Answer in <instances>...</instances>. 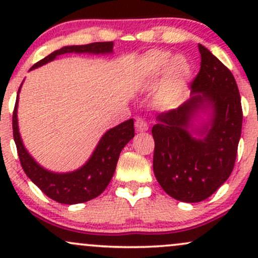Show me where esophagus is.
I'll use <instances>...</instances> for the list:
<instances>
[{
	"mask_svg": "<svg viewBox=\"0 0 258 258\" xmlns=\"http://www.w3.org/2000/svg\"><path fill=\"white\" fill-rule=\"evenodd\" d=\"M135 127L138 132H146L148 131V128H149V125H148V122L144 119H142V117H137L135 122Z\"/></svg>",
	"mask_w": 258,
	"mask_h": 258,
	"instance_id": "esophagus-1",
	"label": "esophagus"
}]
</instances>
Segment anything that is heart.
Here are the masks:
<instances>
[{
  "instance_id": "obj_1",
  "label": "heart",
  "mask_w": 258,
  "mask_h": 258,
  "mask_svg": "<svg viewBox=\"0 0 258 258\" xmlns=\"http://www.w3.org/2000/svg\"><path fill=\"white\" fill-rule=\"evenodd\" d=\"M142 69L149 78L155 79L165 70L159 98L167 106L177 105L183 99L184 92L193 74L190 63L182 55L172 58L168 51L154 49L142 59Z\"/></svg>"
}]
</instances>
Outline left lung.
<instances>
[{
  "label": "left lung",
  "mask_w": 258,
  "mask_h": 258,
  "mask_svg": "<svg viewBox=\"0 0 258 258\" xmlns=\"http://www.w3.org/2000/svg\"><path fill=\"white\" fill-rule=\"evenodd\" d=\"M199 52L200 70L190 82L191 98L159 114L152 128L154 174L170 197L184 203L205 200L226 182L241 136V99L233 74L203 44ZM204 106L213 109V119L195 138L191 119Z\"/></svg>",
  "instance_id": "1"
}]
</instances>
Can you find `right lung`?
<instances>
[{
    "label": "right lung",
    "mask_w": 258,
    "mask_h": 258,
    "mask_svg": "<svg viewBox=\"0 0 258 258\" xmlns=\"http://www.w3.org/2000/svg\"><path fill=\"white\" fill-rule=\"evenodd\" d=\"M114 42H93L81 46H65L41 59L31 69H36L41 65L52 61L57 55L65 53H93L105 54L112 52ZM22 87V86H20ZM18 90V94H19ZM18 98L13 111V137L17 146L18 156L26 176L36 184L41 190L52 200L67 205L81 204L94 199L105 190L112 174L116 168L121 150L135 137L133 119L120 123L114 128L109 130L100 138L98 146L87 162L79 170L68 173H55L44 170L37 164L31 155L26 152L18 130L17 119Z\"/></svg>",
    "instance_id": "obj_1"
}]
</instances>
